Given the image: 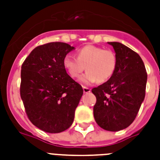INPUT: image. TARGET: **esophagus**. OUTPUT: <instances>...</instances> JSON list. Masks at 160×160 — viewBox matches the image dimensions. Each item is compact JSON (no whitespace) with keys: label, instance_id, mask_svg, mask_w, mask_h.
<instances>
[{"label":"esophagus","instance_id":"34e87169","mask_svg":"<svg viewBox=\"0 0 160 160\" xmlns=\"http://www.w3.org/2000/svg\"><path fill=\"white\" fill-rule=\"evenodd\" d=\"M83 91H84V93H90L91 90L90 88L86 87V86H83Z\"/></svg>","mask_w":160,"mask_h":160}]
</instances>
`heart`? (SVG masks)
I'll use <instances>...</instances> for the list:
<instances>
[{
	"mask_svg": "<svg viewBox=\"0 0 160 160\" xmlns=\"http://www.w3.org/2000/svg\"><path fill=\"white\" fill-rule=\"evenodd\" d=\"M77 58L68 55L64 58V66L69 75L77 79L86 70L87 72L80 78L85 85L102 83L108 80L114 73L117 65L116 55L110 50L100 46L87 45L78 51Z\"/></svg>",
	"mask_w": 160,
	"mask_h": 160,
	"instance_id": "1",
	"label": "heart"
}]
</instances>
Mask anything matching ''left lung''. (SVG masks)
<instances>
[{
  "label": "left lung",
  "instance_id": "8db88e82",
  "mask_svg": "<svg viewBox=\"0 0 160 160\" xmlns=\"http://www.w3.org/2000/svg\"><path fill=\"white\" fill-rule=\"evenodd\" d=\"M115 51L116 69L106 82L93 88L96 97L94 117L108 131H119L129 126L144 101L147 72L135 51L119 42H108Z\"/></svg>",
  "mask_w": 160,
  "mask_h": 160
}]
</instances>
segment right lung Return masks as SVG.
Wrapping results in <instances>:
<instances>
[{"label":"right lung","mask_w":160,"mask_h":160,"mask_svg":"<svg viewBox=\"0 0 160 160\" xmlns=\"http://www.w3.org/2000/svg\"><path fill=\"white\" fill-rule=\"evenodd\" d=\"M64 42L34 49L21 65L20 94L32 124L47 133L70 128L83 95L82 86L68 75L63 61L74 50Z\"/></svg>","instance_id":"right-lung-1"}]
</instances>
